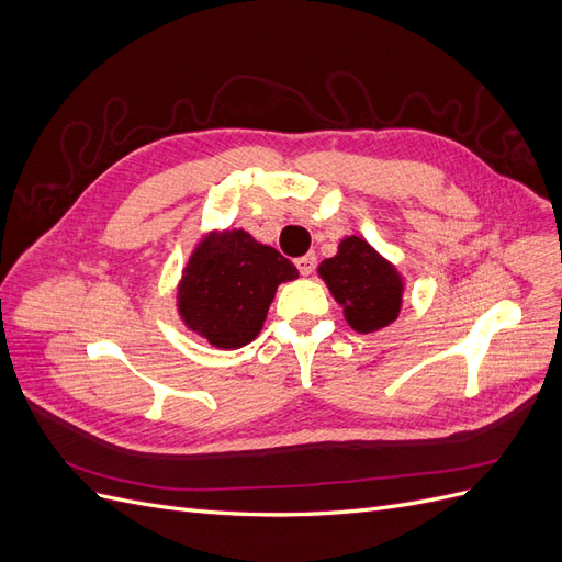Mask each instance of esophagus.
<instances>
[{"instance_id":"34e87169","label":"esophagus","mask_w":562,"mask_h":562,"mask_svg":"<svg viewBox=\"0 0 562 562\" xmlns=\"http://www.w3.org/2000/svg\"><path fill=\"white\" fill-rule=\"evenodd\" d=\"M297 269H300V274L302 277H310L312 271H314V267H316V255L314 252H307V255H302V258H297Z\"/></svg>"}]
</instances>
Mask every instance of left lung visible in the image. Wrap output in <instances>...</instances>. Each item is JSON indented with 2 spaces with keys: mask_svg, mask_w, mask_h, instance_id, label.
<instances>
[{
  "mask_svg": "<svg viewBox=\"0 0 562 562\" xmlns=\"http://www.w3.org/2000/svg\"><path fill=\"white\" fill-rule=\"evenodd\" d=\"M318 274L335 300L345 304V316L353 330L375 333L398 316L403 283L396 269L359 236L339 244L335 258L321 262Z\"/></svg>",
  "mask_w": 562,
  "mask_h": 562,
  "instance_id": "left-lung-1",
  "label": "left lung"
}]
</instances>
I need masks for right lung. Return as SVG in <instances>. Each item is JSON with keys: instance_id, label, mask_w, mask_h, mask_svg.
<instances>
[{"instance_id": "1", "label": "right lung", "mask_w": 562, "mask_h": 562, "mask_svg": "<svg viewBox=\"0 0 562 562\" xmlns=\"http://www.w3.org/2000/svg\"><path fill=\"white\" fill-rule=\"evenodd\" d=\"M295 277L291 260L244 229L215 232L184 269L178 307L187 326L211 345L244 347L262 330L277 285Z\"/></svg>"}]
</instances>
